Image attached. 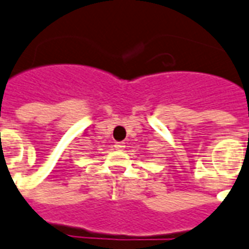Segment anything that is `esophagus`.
I'll use <instances>...</instances> for the list:
<instances>
[{"instance_id": "esophagus-1", "label": "esophagus", "mask_w": 249, "mask_h": 249, "mask_svg": "<svg viewBox=\"0 0 249 249\" xmlns=\"http://www.w3.org/2000/svg\"><path fill=\"white\" fill-rule=\"evenodd\" d=\"M114 148L117 149V151H123V148H124V142H115Z\"/></svg>"}]
</instances>
